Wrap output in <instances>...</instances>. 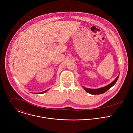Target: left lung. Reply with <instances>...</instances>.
<instances>
[{
  "mask_svg": "<svg viewBox=\"0 0 133 133\" xmlns=\"http://www.w3.org/2000/svg\"><path fill=\"white\" fill-rule=\"evenodd\" d=\"M119 75L117 77V78L114 81L112 82H111L110 84H109V85L100 88H98V89H90V88H86V87H83L84 89L88 93H89L91 95H99V94H102L104 92H105L106 91H107L108 89H109L112 86H113L114 85L116 82L118 80V78L119 77Z\"/></svg>",
  "mask_w": 133,
  "mask_h": 133,
  "instance_id": "obj_1",
  "label": "left lung"
}]
</instances>
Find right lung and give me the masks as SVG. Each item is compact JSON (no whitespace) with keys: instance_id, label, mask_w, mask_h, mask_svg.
Here are the masks:
<instances>
[{"instance_id":"obj_1","label":"right lung","mask_w":133,"mask_h":133,"mask_svg":"<svg viewBox=\"0 0 133 133\" xmlns=\"http://www.w3.org/2000/svg\"><path fill=\"white\" fill-rule=\"evenodd\" d=\"M48 89H47V90H45V91H44L41 92H38V94H44V93L46 92L47 91H48Z\"/></svg>"}]
</instances>
